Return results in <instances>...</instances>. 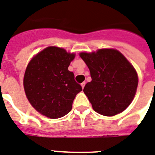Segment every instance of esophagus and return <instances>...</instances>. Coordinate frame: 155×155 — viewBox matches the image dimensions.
I'll return each mask as SVG.
<instances>
[{"mask_svg":"<svg viewBox=\"0 0 155 155\" xmlns=\"http://www.w3.org/2000/svg\"><path fill=\"white\" fill-rule=\"evenodd\" d=\"M85 84H86L85 81H84V82H83L82 84H81V87H82V88H84V86H85Z\"/></svg>","mask_w":155,"mask_h":155,"instance_id":"esophagus-1","label":"esophagus"}]
</instances>
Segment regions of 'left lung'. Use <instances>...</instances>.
Segmentation results:
<instances>
[{"label": "left lung", "mask_w": 155, "mask_h": 155, "mask_svg": "<svg viewBox=\"0 0 155 155\" xmlns=\"http://www.w3.org/2000/svg\"><path fill=\"white\" fill-rule=\"evenodd\" d=\"M90 71L92 81L84 92L93 110L105 116H113L124 110L133 101L138 85L136 70L120 51L98 49L80 53Z\"/></svg>", "instance_id": "obj_1"}]
</instances>
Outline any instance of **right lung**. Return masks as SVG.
Segmentation results:
<instances>
[{"mask_svg":"<svg viewBox=\"0 0 155 155\" xmlns=\"http://www.w3.org/2000/svg\"><path fill=\"white\" fill-rule=\"evenodd\" d=\"M75 54L49 46L38 53L28 63L23 86L31 105L39 113L50 119H58L69 113L76 94L82 87L68 71Z\"/></svg>","mask_w":155,"mask_h":155,"instance_id":"add662e5","label":"right lung"}]
</instances>
